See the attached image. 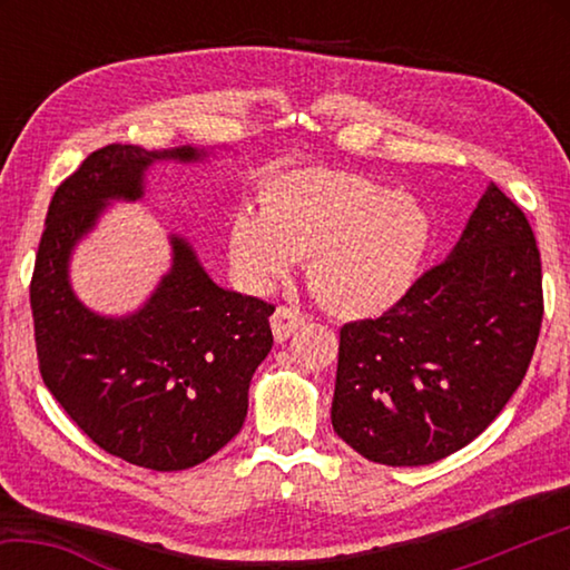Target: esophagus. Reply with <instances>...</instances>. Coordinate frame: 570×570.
I'll list each match as a JSON object with an SVG mask.
<instances>
[{
    "mask_svg": "<svg viewBox=\"0 0 570 570\" xmlns=\"http://www.w3.org/2000/svg\"><path fill=\"white\" fill-rule=\"evenodd\" d=\"M304 322H306V316L298 312V308L278 306L272 316V330H274L276 342H286L288 336L298 330V326H304Z\"/></svg>",
    "mask_w": 570,
    "mask_h": 570,
    "instance_id": "1",
    "label": "esophagus"
}]
</instances>
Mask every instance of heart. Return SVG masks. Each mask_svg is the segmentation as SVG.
<instances>
[{
    "instance_id": "obj_1",
    "label": "heart",
    "mask_w": 570,
    "mask_h": 570,
    "mask_svg": "<svg viewBox=\"0 0 570 570\" xmlns=\"http://www.w3.org/2000/svg\"><path fill=\"white\" fill-rule=\"evenodd\" d=\"M432 224L417 200L334 168L278 173L258 190V216L230 220L228 256L254 292L306 258L316 298L340 316L387 312L410 292L430 248Z\"/></svg>"
}]
</instances>
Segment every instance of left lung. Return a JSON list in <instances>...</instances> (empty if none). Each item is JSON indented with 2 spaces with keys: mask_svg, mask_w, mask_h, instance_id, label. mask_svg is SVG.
I'll return each mask as SVG.
<instances>
[{
  "mask_svg": "<svg viewBox=\"0 0 570 570\" xmlns=\"http://www.w3.org/2000/svg\"><path fill=\"white\" fill-rule=\"evenodd\" d=\"M540 322L533 228L490 183L445 262L380 320L342 326L334 432L380 465L414 468L452 455L520 387Z\"/></svg>",
  "mask_w": 570,
  "mask_h": 570,
  "instance_id": "1",
  "label": "left lung"
}]
</instances>
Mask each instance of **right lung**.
<instances>
[{"label":"right lung","instance_id":"right-lung-1","mask_svg":"<svg viewBox=\"0 0 570 570\" xmlns=\"http://www.w3.org/2000/svg\"><path fill=\"white\" fill-rule=\"evenodd\" d=\"M206 150L105 146L55 190L37 248L30 304L40 374L95 445L130 465L186 470L238 435L248 384L272 352L274 304L220 288L186 238L138 312L102 316L75 296L70 256L110 200H138L153 163Z\"/></svg>","mask_w":570,"mask_h":570}]
</instances>
